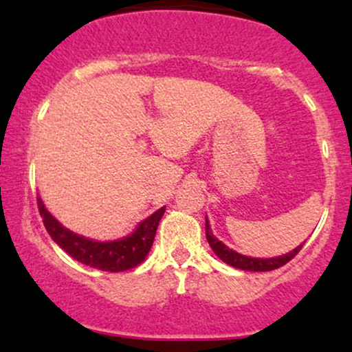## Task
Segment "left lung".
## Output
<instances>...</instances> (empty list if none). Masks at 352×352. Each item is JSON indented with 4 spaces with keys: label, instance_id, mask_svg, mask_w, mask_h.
<instances>
[{
    "label": "left lung",
    "instance_id": "1",
    "mask_svg": "<svg viewBox=\"0 0 352 352\" xmlns=\"http://www.w3.org/2000/svg\"><path fill=\"white\" fill-rule=\"evenodd\" d=\"M205 233H207V240L210 246H212V250L217 253V256L220 258L221 261H225L227 265L233 266V268L245 270V272H272V270L281 268V266H285L288 261H292L302 248V245H300L298 248H294L293 252L283 254V256L265 258V260H261V258L243 256V254L233 252V250H230L228 246H225L220 240H218V238L213 236L212 230H210L208 220L207 223H205Z\"/></svg>",
    "mask_w": 352,
    "mask_h": 352
}]
</instances>
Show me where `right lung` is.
I'll use <instances>...</instances> for the list:
<instances>
[{
    "label": "right lung",
    "instance_id": "right-lung-1",
    "mask_svg": "<svg viewBox=\"0 0 352 352\" xmlns=\"http://www.w3.org/2000/svg\"><path fill=\"white\" fill-rule=\"evenodd\" d=\"M38 208L43 217V223L46 227L52 240L58 243L67 254L82 265L92 266V268L102 270V272H125V270L135 268L142 263L151 252V246L155 238L157 227L162 218L165 207L157 210L151 217L145 218L142 223L137 227L132 235L117 241H99L89 240V238L79 236L71 230L64 228L54 217L44 207L43 200L38 199Z\"/></svg>",
    "mask_w": 352,
    "mask_h": 352
}]
</instances>
